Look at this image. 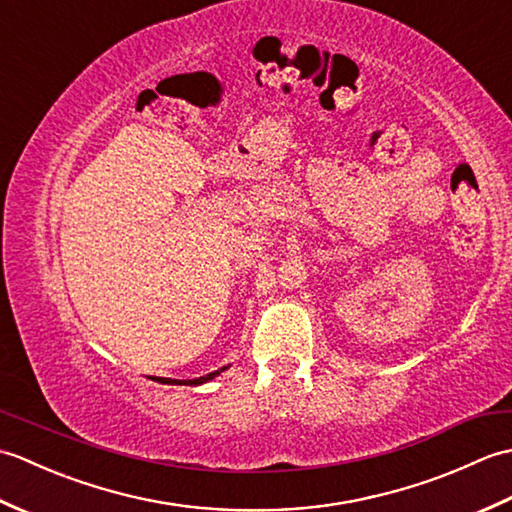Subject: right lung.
<instances>
[{
	"label": "right lung",
	"instance_id": "1",
	"mask_svg": "<svg viewBox=\"0 0 512 512\" xmlns=\"http://www.w3.org/2000/svg\"><path fill=\"white\" fill-rule=\"evenodd\" d=\"M231 367V365H226V367H220V369H215V372H211V374H206V376H200V378H191V380H176V378H162V376H149L151 380H156V383H160V385H202V383H209V380H213L215 376H220L222 372H226V369Z\"/></svg>",
	"mask_w": 512,
	"mask_h": 512
}]
</instances>
